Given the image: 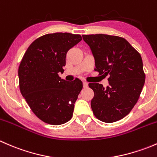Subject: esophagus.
I'll list each match as a JSON object with an SVG mask.
<instances>
[{"label": "esophagus", "mask_w": 157, "mask_h": 157, "mask_svg": "<svg viewBox=\"0 0 157 157\" xmlns=\"http://www.w3.org/2000/svg\"><path fill=\"white\" fill-rule=\"evenodd\" d=\"M83 87L86 88V87H87V86H88V83H87V82L83 81Z\"/></svg>", "instance_id": "esophagus-1"}]
</instances>
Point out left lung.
<instances>
[{
    "instance_id": "1",
    "label": "left lung",
    "mask_w": 157,
    "mask_h": 157,
    "mask_svg": "<svg viewBox=\"0 0 157 157\" xmlns=\"http://www.w3.org/2000/svg\"><path fill=\"white\" fill-rule=\"evenodd\" d=\"M95 59V71L109 75V86L89 83L94 92L91 108L100 121L124 118L137 103L145 83L141 56L124 38L105 34L83 35Z\"/></svg>"
}]
</instances>
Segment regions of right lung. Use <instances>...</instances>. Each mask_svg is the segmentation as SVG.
I'll return each mask as SVG.
<instances>
[{
    "mask_svg": "<svg viewBox=\"0 0 157 157\" xmlns=\"http://www.w3.org/2000/svg\"><path fill=\"white\" fill-rule=\"evenodd\" d=\"M81 40L80 35L71 33L46 34L36 39L23 55L18 70L20 92L44 122L59 125L72 118L83 83L63 80L58 73L64 72L69 49Z\"/></svg>",
    "mask_w": 157,
    "mask_h": 157,
    "instance_id": "1",
    "label": "right lung"
}]
</instances>
